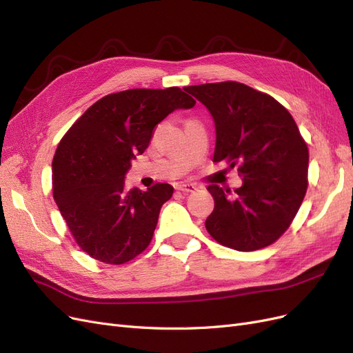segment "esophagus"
Instances as JSON below:
<instances>
[{"instance_id": "esophagus-1", "label": "esophagus", "mask_w": 353, "mask_h": 353, "mask_svg": "<svg viewBox=\"0 0 353 353\" xmlns=\"http://www.w3.org/2000/svg\"><path fill=\"white\" fill-rule=\"evenodd\" d=\"M176 190L184 191V193H194L197 187L194 184H190V183H179V184H176Z\"/></svg>"}]
</instances>
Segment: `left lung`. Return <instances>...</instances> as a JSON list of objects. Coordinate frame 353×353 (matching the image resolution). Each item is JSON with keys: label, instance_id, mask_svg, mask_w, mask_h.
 <instances>
[{"label": "left lung", "instance_id": "8db88e82", "mask_svg": "<svg viewBox=\"0 0 353 353\" xmlns=\"http://www.w3.org/2000/svg\"><path fill=\"white\" fill-rule=\"evenodd\" d=\"M213 117V162L239 166L243 185L208 187L215 208L205 225L222 245L253 252L290 227L307 188V145L292 114L271 95L227 81L187 87Z\"/></svg>", "mask_w": 353, "mask_h": 353}]
</instances>
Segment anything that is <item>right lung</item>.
Listing matches in <instances>:
<instances>
[{
	"label": "right lung",
	"mask_w": 353,
	"mask_h": 353,
	"mask_svg": "<svg viewBox=\"0 0 353 353\" xmlns=\"http://www.w3.org/2000/svg\"><path fill=\"white\" fill-rule=\"evenodd\" d=\"M196 101L178 87L126 90L94 103L61 138L52 159V196L79 248L121 265L147 249L159 212L174 187L125 188L131 160L143 154L154 126Z\"/></svg>",
	"instance_id": "obj_1"
}]
</instances>
